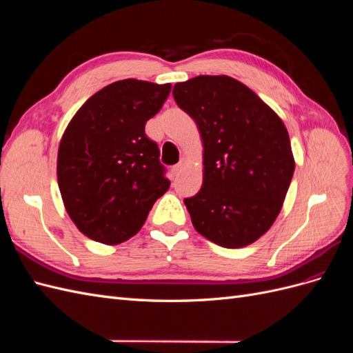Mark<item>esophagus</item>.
Instances as JSON below:
<instances>
[{
	"label": "esophagus",
	"instance_id": "1",
	"mask_svg": "<svg viewBox=\"0 0 353 353\" xmlns=\"http://www.w3.org/2000/svg\"><path fill=\"white\" fill-rule=\"evenodd\" d=\"M184 163H185V160L181 159L175 166H172V174H174V175H179V172H181V170H183V168H184Z\"/></svg>",
	"mask_w": 353,
	"mask_h": 353
}]
</instances>
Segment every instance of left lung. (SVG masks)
I'll list each match as a JSON object with an SVG mask.
<instances>
[{
	"mask_svg": "<svg viewBox=\"0 0 353 353\" xmlns=\"http://www.w3.org/2000/svg\"><path fill=\"white\" fill-rule=\"evenodd\" d=\"M172 94L196 122L205 148L203 185L184 199L194 228L228 249L256 241L279 216L294 172L284 123L225 74L178 82Z\"/></svg>",
	"mask_w": 353,
	"mask_h": 353,
	"instance_id": "obj_1",
	"label": "left lung"
}]
</instances>
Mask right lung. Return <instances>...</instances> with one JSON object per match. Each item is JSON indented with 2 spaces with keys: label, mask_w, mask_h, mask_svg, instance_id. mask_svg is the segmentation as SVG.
<instances>
[{
  "label": "right lung",
  "mask_w": 353,
  "mask_h": 353,
  "mask_svg": "<svg viewBox=\"0 0 353 353\" xmlns=\"http://www.w3.org/2000/svg\"><path fill=\"white\" fill-rule=\"evenodd\" d=\"M170 83L123 79L94 94L63 134L57 179L63 203L85 236L122 243L140 231L170 183L145 123Z\"/></svg>",
  "instance_id": "1"
}]
</instances>
